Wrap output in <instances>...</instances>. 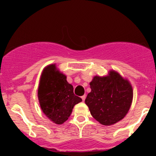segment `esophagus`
<instances>
[{
  "mask_svg": "<svg viewBox=\"0 0 156 156\" xmlns=\"http://www.w3.org/2000/svg\"><path fill=\"white\" fill-rule=\"evenodd\" d=\"M85 98H86V96H85V95H84V96H82V97H81V99H82L83 101H84V100H85Z\"/></svg>",
  "mask_w": 156,
  "mask_h": 156,
  "instance_id": "esophagus-1",
  "label": "esophagus"
}]
</instances>
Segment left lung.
I'll return each instance as SVG.
<instances>
[{
    "label": "left lung",
    "mask_w": 156,
    "mask_h": 156,
    "mask_svg": "<svg viewBox=\"0 0 156 156\" xmlns=\"http://www.w3.org/2000/svg\"><path fill=\"white\" fill-rule=\"evenodd\" d=\"M90 86L91 91L85 103L97 122L110 126L125 118L133 100V88L128 80L110 70L106 76H94Z\"/></svg>",
    "instance_id": "8db88e82"
}]
</instances>
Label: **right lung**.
<instances>
[{"mask_svg": "<svg viewBox=\"0 0 156 156\" xmlns=\"http://www.w3.org/2000/svg\"><path fill=\"white\" fill-rule=\"evenodd\" d=\"M37 97L43 113L56 125L68 120L74 106L82 101L74 94L73 86L56 64L48 65L42 71Z\"/></svg>", "mask_w": 156, "mask_h": 156, "instance_id": "1", "label": "right lung"}]
</instances>
